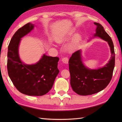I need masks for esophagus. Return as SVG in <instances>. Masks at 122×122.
<instances>
[{
	"label": "esophagus",
	"mask_w": 122,
	"mask_h": 122,
	"mask_svg": "<svg viewBox=\"0 0 122 122\" xmlns=\"http://www.w3.org/2000/svg\"><path fill=\"white\" fill-rule=\"evenodd\" d=\"M62 61L64 63L68 64L69 62V59L67 58V57H65V58L62 59Z\"/></svg>",
	"instance_id": "1"
}]
</instances>
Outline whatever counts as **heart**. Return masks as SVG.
Masks as SVG:
<instances>
[{
  "label": "heart",
  "instance_id": "1",
  "mask_svg": "<svg viewBox=\"0 0 122 122\" xmlns=\"http://www.w3.org/2000/svg\"><path fill=\"white\" fill-rule=\"evenodd\" d=\"M74 31V29H71L68 32V33L66 35L64 36H61L60 37H59L56 40V42L58 43H62L64 42V41H66V40H67L69 38V37H70L71 36V35L72 34V33ZM79 36L76 35V36H75V37H74V39H73V43H75L76 42L77 40H79ZM72 46L73 45H70L69 47H68V50L69 51H71L72 49Z\"/></svg>",
  "mask_w": 122,
  "mask_h": 122
}]
</instances>
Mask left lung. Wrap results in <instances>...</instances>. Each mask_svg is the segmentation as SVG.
I'll return each mask as SVG.
<instances>
[{
	"instance_id": "obj_1",
	"label": "left lung",
	"mask_w": 122,
	"mask_h": 122,
	"mask_svg": "<svg viewBox=\"0 0 122 122\" xmlns=\"http://www.w3.org/2000/svg\"><path fill=\"white\" fill-rule=\"evenodd\" d=\"M97 28L94 37L107 41L110 47L111 59L102 68L91 69L83 63L82 52L79 50L72 54L69 61L71 86L77 94L92 95L104 89L112 77L115 66V52L112 39L99 23L94 22Z\"/></svg>"
}]
</instances>
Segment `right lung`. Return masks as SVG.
<instances>
[{"label": "right lung", "mask_w": 122, "mask_h": 122, "mask_svg": "<svg viewBox=\"0 0 122 122\" xmlns=\"http://www.w3.org/2000/svg\"><path fill=\"white\" fill-rule=\"evenodd\" d=\"M28 23L18 29L12 37L8 48L7 70L9 76L16 89L30 96H42L52 87L59 70V58L44 54L37 63L27 64L21 60L19 46L21 39L34 29Z\"/></svg>", "instance_id": "obj_1"}]
</instances>
